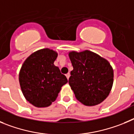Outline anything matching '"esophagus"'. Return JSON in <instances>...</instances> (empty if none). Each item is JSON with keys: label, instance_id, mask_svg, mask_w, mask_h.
<instances>
[{"label": "esophagus", "instance_id": "1", "mask_svg": "<svg viewBox=\"0 0 134 134\" xmlns=\"http://www.w3.org/2000/svg\"><path fill=\"white\" fill-rule=\"evenodd\" d=\"M66 77H67V79H69V77H70V73H67V74H66Z\"/></svg>", "mask_w": 134, "mask_h": 134}]
</instances>
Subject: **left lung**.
I'll return each instance as SVG.
<instances>
[{
  "label": "left lung",
  "mask_w": 134,
  "mask_h": 134,
  "mask_svg": "<svg viewBox=\"0 0 134 134\" xmlns=\"http://www.w3.org/2000/svg\"><path fill=\"white\" fill-rule=\"evenodd\" d=\"M69 56L73 67L69 84L77 99L87 106L102 103L109 96L114 83V70L109 63L88 50L71 51Z\"/></svg>",
  "instance_id": "8db88e82"
}]
</instances>
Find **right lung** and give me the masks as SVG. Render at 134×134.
Instances as JSON below:
<instances>
[{
  "label": "right lung",
  "mask_w": 134,
  "mask_h": 134,
  "mask_svg": "<svg viewBox=\"0 0 134 134\" xmlns=\"http://www.w3.org/2000/svg\"><path fill=\"white\" fill-rule=\"evenodd\" d=\"M57 53L49 49L38 50L25 60L19 73L22 92L30 103L45 108L55 102L61 87L67 83L65 75L54 65Z\"/></svg>",
  "instance_id": "right-lung-1"
}]
</instances>
